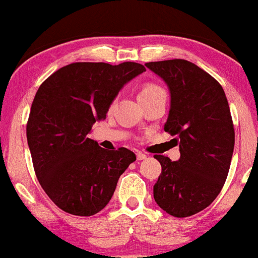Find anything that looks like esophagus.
Returning a JSON list of instances; mask_svg holds the SVG:
<instances>
[{
	"label": "esophagus",
	"mask_w": 258,
	"mask_h": 258,
	"mask_svg": "<svg viewBox=\"0 0 258 258\" xmlns=\"http://www.w3.org/2000/svg\"><path fill=\"white\" fill-rule=\"evenodd\" d=\"M146 157H148V156H146L145 154H143L141 151H137V159L138 160H145Z\"/></svg>",
	"instance_id": "34e87169"
}]
</instances>
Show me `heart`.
Masks as SVG:
<instances>
[{"instance_id":"heart-1","label":"heart","mask_w":258,"mask_h":258,"mask_svg":"<svg viewBox=\"0 0 258 258\" xmlns=\"http://www.w3.org/2000/svg\"><path fill=\"white\" fill-rule=\"evenodd\" d=\"M162 88L160 87V86L155 85V84H146L143 86V88L140 90L139 92V98L141 97H146V96H151V95H155V93H159V92H162Z\"/></svg>"}]
</instances>
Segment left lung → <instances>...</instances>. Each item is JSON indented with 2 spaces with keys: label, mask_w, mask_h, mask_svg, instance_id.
Segmentation results:
<instances>
[{
  "label": "left lung",
  "mask_w": 258,
  "mask_h": 258,
  "mask_svg": "<svg viewBox=\"0 0 258 258\" xmlns=\"http://www.w3.org/2000/svg\"><path fill=\"white\" fill-rule=\"evenodd\" d=\"M168 86L171 108L165 132L174 135L181 157L155 155L161 174L154 198L176 218L195 215L213 203L228 177L235 132L220 84L193 62L182 59L145 63Z\"/></svg>",
  "instance_id": "obj_1"
}]
</instances>
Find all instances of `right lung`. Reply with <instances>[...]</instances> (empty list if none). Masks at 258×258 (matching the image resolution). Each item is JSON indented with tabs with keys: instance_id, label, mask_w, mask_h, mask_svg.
Wrapping results in <instances>:
<instances>
[{
	"instance_id": "obj_1",
	"label": "right lung",
	"mask_w": 258,
	"mask_h": 258,
	"mask_svg": "<svg viewBox=\"0 0 258 258\" xmlns=\"http://www.w3.org/2000/svg\"><path fill=\"white\" fill-rule=\"evenodd\" d=\"M141 63L74 62L38 88L27 123L35 174L63 212L91 217L109 203L120 174L137 160L125 148L106 150L90 139L97 120L126 82L143 74Z\"/></svg>"
}]
</instances>
